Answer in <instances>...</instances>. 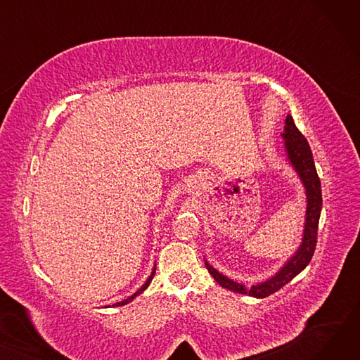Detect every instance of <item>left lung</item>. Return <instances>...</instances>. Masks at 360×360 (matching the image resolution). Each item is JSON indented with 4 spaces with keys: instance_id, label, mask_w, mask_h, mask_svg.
Returning <instances> with one entry per match:
<instances>
[{
    "instance_id": "1",
    "label": "left lung",
    "mask_w": 360,
    "mask_h": 360,
    "mask_svg": "<svg viewBox=\"0 0 360 360\" xmlns=\"http://www.w3.org/2000/svg\"><path fill=\"white\" fill-rule=\"evenodd\" d=\"M281 137L285 139V147L288 151V159L297 172L302 184L305 186L307 193V214H305V229L304 238H302L300 247L292 255L288 262L283 266L273 277L266 281H261L258 285L251 288H245V285L236 283L216 269H213L209 262L205 261V267L209 273L214 277V280L224 289H229L236 293L250 295L254 297H267L274 292L280 290L283 286L288 285L302 270H304L309 261L312 259L315 247H316V235H318V221L321 209H323V195H321V182L316 174L314 158L311 147L307 139L302 136V132L295 125V121L290 115H288L285 121V131Z\"/></svg>"
}]
</instances>
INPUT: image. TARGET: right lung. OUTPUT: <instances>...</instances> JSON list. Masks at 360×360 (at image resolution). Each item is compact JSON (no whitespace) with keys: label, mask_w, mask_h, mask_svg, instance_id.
<instances>
[{"label":"right lung","mask_w":360,"mask_h":360,"mask_svg":"<svg viewBox=\"0 0 360 360\" xmlns=\"http://www.w3.org/2000/svg\"><path fill=\"white\" fill-rule=\"evenodd\" d=\"M155 273H156V266H155V269H153V271H151V274L148 276V278H147V281L144 283V285L134 293V295H131L129 297H127V299H124L122 302H118V304H115V307H122V305H127V304H129V302L132 300V299H134L136 296H139L140 293H143L147 288H148V285H150V283H151V280H153V276H155Z\"/></svg>","instance_id":"1"}]
</instances>
